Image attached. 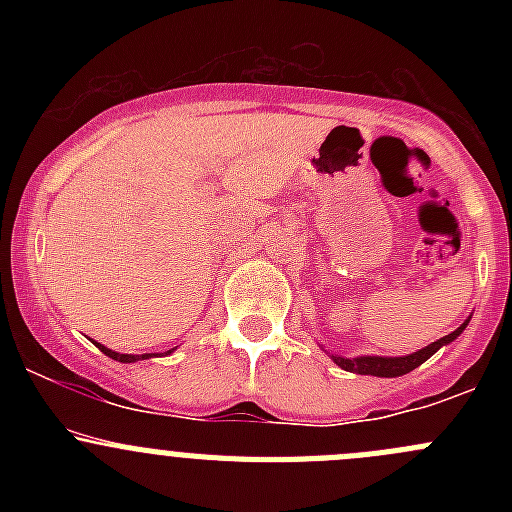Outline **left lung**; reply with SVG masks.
Returning <instances> with one entry per match:
<instances>
[{"instance_id":"1","label":"left lung","mask_w":512,"mask_h":512,"mask_svg":"<svg viewBox=\"0 0 512 512\" xmlns=\"http://www.w3.org/2000/svg\"><path fill=\"white\" fill-rule=\"evenodd\" d=\"M468 322H471V319H466V322H463L461 327L456 329V332L446 334V337H441L438 342L428 344V347L418 349V352L409 354V356H354V359H344V356L332 354V359H334V364L342 366L344 371H354V374H366V376H386V379H394V376H404V374H409V371H414L416 366L423 364V361L431 359V356L436 354L438 349L446 347V344H451L453 339L461 337V332L466 329Z\"/></svg>"}]
</instances>
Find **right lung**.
I'll use <instances>...</instances> for the list:
<instances>
[{
	"mask_svg": "<svg viewBox=\"0 0 512 512\" xmlns=\"http://www.w3.org/2000/svg\"><path fill=\"white\" fill-rule=\"evenodd\" d=\"M98 349H101L103 354L106 356H111V359H116V361H123V364H133V361H141V359H148V356H153V354H118V352H113V349H108V347H103V344H96ZM170 352H173V349H170ZM168 352V354H170Z\"/></svg>",
	"mask_w": 512,
	"mask_h": 512,
	"instance_id": "right-lung-1",
	"label": "right lung"
}]
</instances>
